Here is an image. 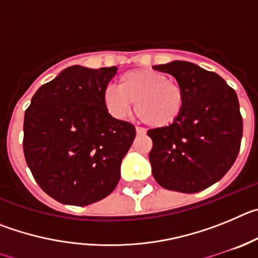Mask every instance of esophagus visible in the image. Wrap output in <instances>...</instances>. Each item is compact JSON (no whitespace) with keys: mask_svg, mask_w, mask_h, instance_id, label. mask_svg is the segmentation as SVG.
<instances>
[{"mask_svg":"<svg viewBox=\"0 0 258 258\" xmlns=\"http://www.w3.org/2000/svg\"><path fill=\"white\" fill-rule=\"evenodd\" d=\"M136 131H137V134H138V136H145V134H146V129H145V127L137 126Z\"/></svg>","mask_w":258,"mask_h":258,"instance_id":"obj_1","label":"esophagus"}]
</instances>
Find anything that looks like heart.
I'll list each match as a JSON object with an SVG mask.
<instances>
[{
    "instance_id": "b5f03b06",
    "label": "heart",
    "mask_w": 258,
    "mask_h": 258,
    "mask_svg": "<svg viewBox=\"0 0 258 258\" xmlns=\"http://www.w3.org/2000/svg\"><path fill=\"white\" fill-rule=\"evenodd\" d=\"M108 112L117 118L136 113L151 127H166L178 120L184 106V89L165 74L154 70H132L118 79V88L108 86L103 93Z\"/></svg>"
}]
</instances>
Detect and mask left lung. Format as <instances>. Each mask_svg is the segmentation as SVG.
Listing matches in <instances>:
<instances>
[{"label": "left lung", "mask_w": 258, "mask_h": 258, "mask_svg": "<svg viewBox=\"0 0 258 258\" xmlns=\"http://www.w3.org/2000/svg\"><path fill=\"white\" fill-rule=\"evenodd\" d=\"M184 89L178 120L147 132L152 175L166 190L195 194L229 172L240 150L243 117L235 90L217 74L188 61L155 66Z\"/></svg>", "instance_id": "8db88e82"}]
</instances>
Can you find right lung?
Listing matches in <instances>:
<instances>
[{
	"mask_svg": "<svg viewBox=\"0 0 258 258\" xmlns=\"http://www.w3.org/2000/svg\"><path fill=\"white\" fill-rule=\"evenodd\" d=\"M116 72L66 68L38 89L26 109L27 165L38 186L61 204L89 206L117 186L136 127L113 118L104 106L103 93Z\"/></svg>",
	"mask_w": 258,
	"mask_h": 258,
	"instance_id": "right-lung-1",
	"label": "right lung"
}]
</instances>
